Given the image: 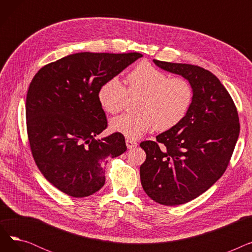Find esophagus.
I'll list each match as a JSON object with an SVG mask.
<instances>
[{
  "label": "esophagus",
  "mask_w": 252,
  "mask_h": 252,
  "mask_svg": "<svg viewBox=\"0 0 252 252\" xmlns=\"http://www.w3.org/2000/svg\"><path fill=\"white\" fill-rule=\"evenodd\" d=\"M126 147L128 149H133V148H136L138 146V143L136 141H133V140H129V139H126Z\"/></svg>",
  "instance_id": "obj_1"
}]
</instances>
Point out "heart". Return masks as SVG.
<instances>
[{"label": "heart", "instance_id": "b5f03b06", "mask_svg": "<svg viewBox=\"0 0 252 252\" xmlns=\"http://www.w3.org/2000/svg\"><path fill=\"white\" fill-rule=\"evenodd\" d=\"M127 88L118 77L104 83L98 92L102 108L108 113L121 111L129 96H142L139 114H122L110 121V128L127 139L141 138L154 127L167 130L179 125L193 101V88L186 78L169 75L150 63L138 64L126 76Z\"/></svg>", "mask_w": 252, "mask_h": 252}]
</instances>
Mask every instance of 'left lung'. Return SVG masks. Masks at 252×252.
<instances>
[{"instance_id": "8db88e82", "label": "left lung", "mask_w": 252, "mask_h": 252, "mask_svg": "<svg viewBox=\"0 0 252 252\" xmlns=\"http://www.w3.org/2000/svg\"><path fill=\"white\" fill-rule=\"evenodd\" d=\"M158 67L186 78L193 88L183 121L140 144L146 160L140 167L144 191L155 202L173 206L204 193L226 170L239 137L236 106L220 79L199 66L153 59Z\"/></svg>"}]
</instances>
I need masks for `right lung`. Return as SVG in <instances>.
<instances>
[{
	"instance_id": "1",
	"label": "right lung",
	"mask_w": 252,
	"mask_h": 252,
	"mask_svg": "<svg viewBox=\"0 0 252 252\" xmlns=\"http://www.w3.org/2000/svg\"><path fill=\"white\" fill-rule=\"evenodd\" d=\"M142 56L75 53L45 65L32 78L25 103L32 153L44 177L63 193H96L105 184L106 158L126 151L121 134L96 139L107 127L98 92Z\"/></svg>"
}]
</instances>
